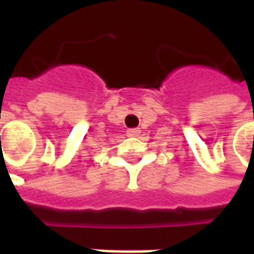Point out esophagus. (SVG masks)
I'll return each instance as SVG.
<instances>
[{
  "label": "esophagus",
  "mask_w": 254,
  "mask_h": 254,
  "mask_svg": "<svg viewBox=\"0 0 254 254\" xmlns=\"http://www.w3.org/2000/svg\"><path fill=\"white\" fill-rule=\"evenodd\" d=\"M127 133L129 137H136V136H138V133H140V129L138 127H136V129H129Z\"/></svg>",
  "instance_id": "obj_1"
}]
</instances>
